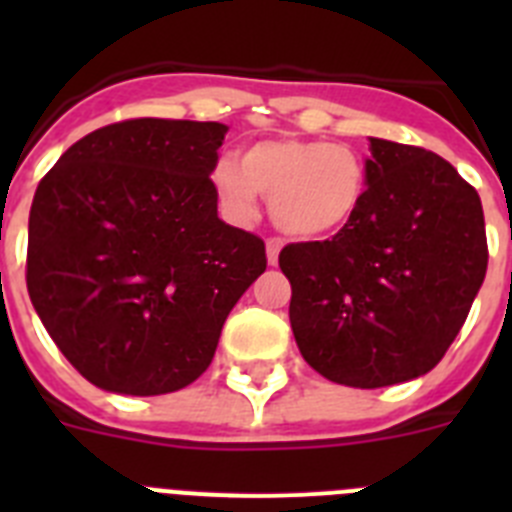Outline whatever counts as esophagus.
Instances as JSON below:
<instances>
[{
    "mask_svg": "<svg viewBox=\"0 0 512 512\" xmlns=\"http://www.w3.org/2000/svg\"><path fill=\"white\" fill-rule=\"evenodd\" d=\"M282 246H284L282 238H269V241H266V259H269L271 266L279 261V251H282Z\"/></svg>",
    "mask_w": 512,
    "mask_h": 512,
    "instance_id": "esophagus-1",
    "label": "esophagus"
}]
</instances>
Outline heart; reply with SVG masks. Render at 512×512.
I'll use <instances>...</instances> for the list:
<instances>
[{
    "label": "heart",
    "mask_w": 512,
    "mask_h": 512,
    "mask_svg": "<svg viewBox=\"0 0 512 512\" xmlns=\"http://www.w3.org/2000/svg\"><path fill=\"white\" fill-rule=\"evenodd\" d=\"M212 184L235 220H251L261 194L269 197L279 230L295 238H325L354 223L366 200L369 169L348 143L271 138L248 146L241 166L223 158Z\"/></svg>",
    "instance_id": "heart-1"
}]
</instances>
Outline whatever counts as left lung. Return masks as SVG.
Returning a JSON list of instances; mask_svg holds the SVG:
<instances>
[{"label":"left lung","mask_w":512,"mask_h":512,"mask_svg":"<svg viewBox=\"0 0 512 512\" xmlns=\"http://www.w3.org/2000/svg\"><path fill=\"white\" fill-rule=\"evenodd\" d=\"M369 148V189L354 223L279 253L302 359L359 390L431 372L487 271L477 189L433 151L382 138Z\"/></svg>","instance_id":"8db88e82"}]
</instances>
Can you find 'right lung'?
<instances>
[{"instance_id":"right-lung-1","label":"right lung","mask_w":512,"mask_h":512,"mask_svg":"<svg viewBox=\"0 0 512 512\" xmlns=\"http://www.w3.org/2000/svg\"><path fill=\"white\" fill-rule=\"evenodd\" d=\"M228 128L135 117L76 140L40 179L27 292L76 372L166 395L210 366L228 312L266 269L259 235L217 217Z\"/></svg>"}]
</instances>
